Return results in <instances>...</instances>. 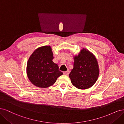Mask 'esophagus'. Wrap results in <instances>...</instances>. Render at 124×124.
<instances>
[{"label":"esophagus","instance_id":"obj_1","mask_svg":"<svg viewBox=\"0 0 124 124\" xmlns=\"http://www.w3.org/2000/svg\"><path fill=\"white\" fill-rule=\"evenodd\" d=\"M70 73V70H67V71H64L63 72V74L64 75H68Z\"/></svg>","mask_w":124,"mask_h":124}]
</instances>
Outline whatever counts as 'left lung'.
Instances as JSON below:
<instances>
[{
  "instance_id": "8db88e82",
  "label": "left lung",
  "mask_w": 124,
  "mask_h": 124,
  "mask_svg": "<svg viewBox=\"0 0 124 124\" xmlns=\"http://www.w3.org/2000/svg\"><path fill=\"white\" fill-rule=\"evenodd\" d=\"M74 59V68L69 75L71 83L79 89L90 88L96 82L99 76L96 58L90 51L83 48L78 55H75Z\"/></svg>"
}]
</instances>
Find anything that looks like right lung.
<instances>
[{
	"instance_id": "add662e5",
	"label": "right lung",
	"mask_w": 124,
	"mask_h": 124,
	"mask_svg": "<svg viewBox=\"0 0 124 124\" xmlns=\"http://www.w3.org/2000/svg\"><path fill=\"white\" fill-rule=\"evenodd\" d=\"M54 58L50 46L39 47L32 54L27 62V74L33 85L46 88L53 85L63 74L58 64L53 61Z\"/></svg>"
}]
</instances>
